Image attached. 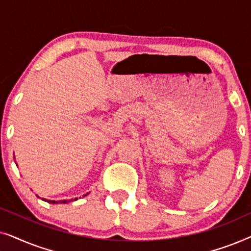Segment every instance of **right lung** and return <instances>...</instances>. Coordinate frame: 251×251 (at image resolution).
Masks as SVG:
<instances>
[{"instance_id":"obj_1","label":"right lung","mask_w":251,"mask_h":251,"mask_svg":"<svg viewBox=\"0 0 251 251\" xmlns=\"http://www.w3.org/2000/svg\"><path fill=\"white\" fill-rule=\"evenodd\" d=\"M83 197H87V194H84ZM42 200L46 201V199H42ZM75 200H77V199H75ZM70 201H73V199H72V200H67V201H51V200H48V202H49V203H53V204L54 203H66V202H70Z\"/></svg>"}]
</instances>
